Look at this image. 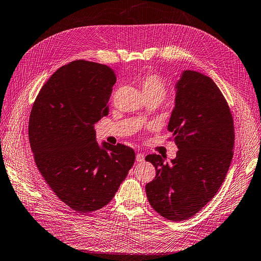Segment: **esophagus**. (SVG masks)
<instances>
[{"instance_id":"34e87169","label":"esophagus","mask_w":261,"mask_h":261,"mask_svg":"<svg viewBox=\"0 0 261 261\" xmlns=\"http://www.w3.org/2000/svg\"><path fill=\"white\" fill-rule=\"evenodd\" d=\"M136 161H137L138 163L144 162V154H143V153H137V155H136Z\"/></svg>"}]
</instances>
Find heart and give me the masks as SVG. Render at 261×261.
<instances>
[{
    "label": "heart",
    "instance_id": "b5f03b06",
    "mask_svg": "<svg viewBox=\"0 0 261 261\" xmlns=\"http://www.w3.org/2000/svg\"><path fill=\"white\" fill-rule=\"evenodd\" d=\"M138 86L144 97H154L162 100L167 92L165 80L158 74H147L138 78Z\"/></svg>",
    "mask_w": 261,
    "mask_h": 261
}]
</instances>
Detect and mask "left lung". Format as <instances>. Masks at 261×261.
<instances>
[{"label":"left lung","mask_w":261,"mask_h":261,"mask_svg":"<svg viewBox=\"0 0 261 261\" xmlns=\"http://www.w3.org/2000/svg\"><path fill=\"white\" fill-rule=\"evenodd\" d=\"M175 90L168 130L179 151L170 163L158 154L145 158L156 169L145 193L160 215L182 222L220 190L233 156L234 127L228 103L210 77L184 70Z\"/></svg>","instance_id":"1"}]
</instances>
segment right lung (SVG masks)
Returning a JSON list of instances; mask_svg holds the SVG:
<instances>
[{
  "label": "right lung",
  "mask_w": 261,
  "mask_h": 261,
  "mask_svg": "<svg viewBox=\"0 0 261 261\" xmlns=\"http://www.w3.org/2000/svg\"><path fill=\"white\" fill-rule=\"evenodd\" d=\"M107 65L78 60L59 68L31 110L30 145L39 172L70 209L96 211L111 201L135 163L126 145L102 142L94 124L108 116L116 83Z\"/></svg>",
  "instance_id": "obj_1"
}]
</instances>
